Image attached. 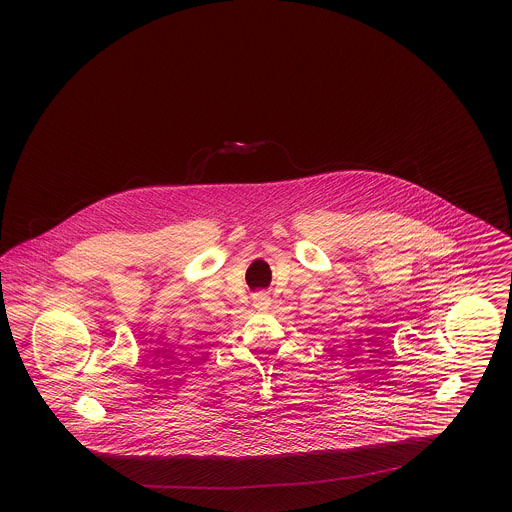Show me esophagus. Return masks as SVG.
I'll return each mask as SVG.
<instances>
[{
  "mask_svg": "<svg viewBox=\"0 0 512 512\" xmlns=\"http://www.w3.org/2000/svg\"><path fill=\"white\" fill-rule=\"evenodd\" d=\"M253 305H255V309H259V311H265V309H268V305H270V297H268V293H255V295H253Z\"/></svg>",
  "mask_w": 512,
  "mask_h": 512,
  "instance_id": "obj_1",
  "label": "esophagus"
}]
</instances>
